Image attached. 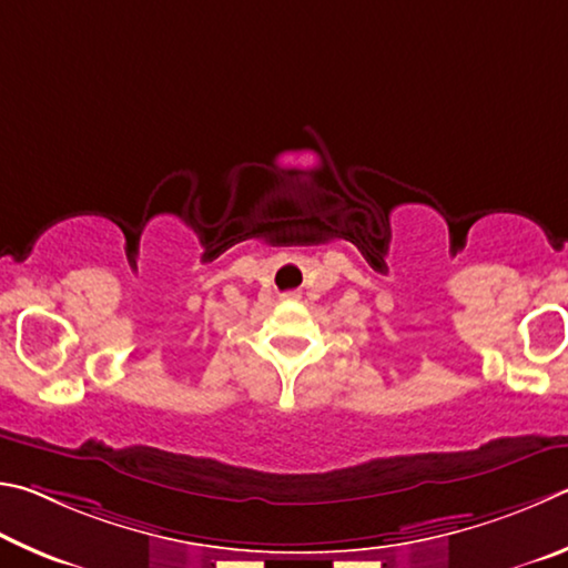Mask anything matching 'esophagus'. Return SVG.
<instances>
[{
    "label": "esophagus",
    "mask_w": 568,
    "mask_h": 568,
    "mask_svg": "<svg viewBox=\"0 0 568 568\" xmlns=\"http://www.w3.org/2000/svg\"><path fill=\"white\" fill-rule=\"evenodd\" d=\"M284 300H296V294H286V296H284Z\"/></svg>",
    "instance_id": "34e87169"
}]
</instances>
